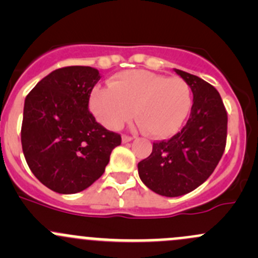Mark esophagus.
<instances>
[{
	"instance_id": "obj_1",
	"label": "esophagus",
	"mask_w": 258,
	"mask_h": 258,
	"mask_svg": "<svg viewBox=\"0 0 258 258\" xmlns=\"http://www.w3.org/2000/svg\"><path fill=\"white\" fill-rule=\"evenodd\" d=\"M132 140H134V137L128 136V135H123V136H122V142H123V144L132 141Z\"/></svg>"
}]
</instances>
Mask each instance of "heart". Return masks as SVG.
<instances>
[{
    "label": "heart",
    "mask_w": 258,
    "mask_h": 258,
    "mask_svg": "<svg viewBox=\"0 0 258 258\" xmlns=\"http://www.w3.org/2000/svg\"><path fill=\"white\" fill-rule=\"evenodd\" d=\"M191 107L192 90L187 81L146 70L119 72L108 81V88H96L90 97L91 112L106 128L118 130L134 108L140 126L155 139L175 135Z\"/></svg>",
    "instance_id": "heart-1"
}]
</instances>
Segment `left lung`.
<instances>
[{
	"mask_svg": "<svg viewBox=\"0 0 258 258\" xmlns=\"http://www.w3.org/2000/svg\"><path fill=\"white\" fill-rule=\"evenodd\" d=\"M175 71L194 93L188 121L170 140L153 142L151 155L139 162L141 181L166 197L182 196L204 183L220 162L227 140V111L218 91L195 75Z\"/></svg>",
	"mask_w": 258,
	"mask_h": 258,
	"instance_id": "left-lung-1",
	"label": "left lung"
}]
</instances>
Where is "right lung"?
<instances>
[{"label": "right lung", "instance_id": "right-lung-1", "mask_svg": "<svg viewBox=\"0 0 258 258\" xmlns=\"http://www.w3.org/2000/svg\"><path fill=\"white\" fill-rule=\"evenodd\" d=\"M100 74L88 66L54 70L25 100L21 144L41 183L58 194L83 191L105 172L121 135L101 126L88 110Z\"/></svg>", "mask_w": 258, "mask_h": 258}]
</instances>
